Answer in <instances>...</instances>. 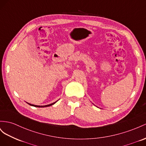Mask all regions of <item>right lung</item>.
<instances>
[{
    "mask_svg": "<svg viewBox=\"0 0 146 146\" xmlns=\"http://www.w3.org/2000/svg\"><path fill=\"white\" fill-rule=\"evenodd\" d=\"M58 101V100H57V101L56 102H54V103H52V104H48V105H46V106H36V105H33V104H29V103H28L29 105H30V106H35V107H48V106H52V105H54V104H55L56 102H57Z\"/></svg>",
    "mask_w": 146,
    "mask_h": 146,
    "instance_id": "obj_1",
    "label": "right lung"
}]
</instances>
